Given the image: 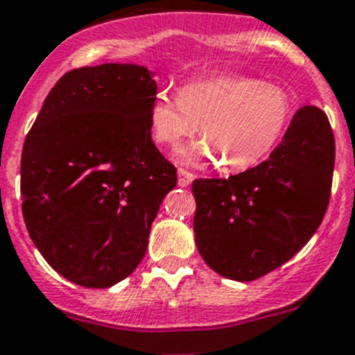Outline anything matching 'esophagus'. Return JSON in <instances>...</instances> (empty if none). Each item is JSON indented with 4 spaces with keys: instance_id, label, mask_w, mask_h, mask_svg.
Masks as SVG:
<instances>
[{
    "instance_id": "1",
    "label": "esophagus",
    "mask_w": 355,
    "mask_h": 355,
    "mask_svg": "<svg viewBox=\"0 0 355 355\" xmlns=\"http://www.w3.org/2000/svg\"><path fill=\"white\" fill-rule=\"evenodd\" d=\"M193 178H195V175L191 173V171H187V169L180 168L178 169V186L180 187H187L193 182Z\"/></svg>"
}]
</instances>
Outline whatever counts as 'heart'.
I'll return each instance as SVG.
<instances>
[{"mask_svg": "<svg viewBox=\"0 0 355 355\" xmlns=\"http://www.w3.org/2000/svg\"><path fill=\"white\" fill-rule=\"evenodd\" d=\"M150 128L159 144L175 146L196 134L203 143L180 159L216 160L223 171H245L279 144L293 118L284 87L250 76H218L182 85L178 96L159 91L150 105Z\"/></svg>", "mask_w": 355, "mask_h": 355, "instance_id": "heart-1", "label": "heart"}]
</instances>
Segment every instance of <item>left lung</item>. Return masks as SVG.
<instances>
[{
    "label": "left lung",
    "mask_w": 355,
    "mask_h": 355,
    "mask_svg": "<svg viewBox=\"0 0 355 355\" xmlns=\"http://www.w3.org/2000/svg\"><path fill=\"white\" fill-rule=\"evenodd\" d=\"M336 144L327 114L306 105L264 162L229 178H196V246L209 268L250 282L288 263L318 230Z\"/></svg>",
    "instance_id": "obj_1"
}]
</instances>
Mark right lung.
<instances>
[{"mask_svg":"<svg viewBox=\"0 0 355 355\" xmlns=\"http://www.w3.org/2000/svg\"><path fill=\"white\" fill-rule=\"evenodd\" d=\"M146 67H78L46 96L21 155L23 218L48 264L84 288L137 268L157 211L177 186L152 141Z\"/></svg>","mask_w":355,"mask_h":355,"instance_id":"obj_1","label":"right lung"}]
</instances>
